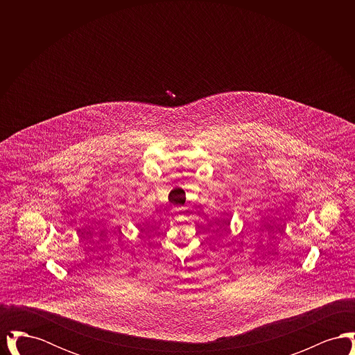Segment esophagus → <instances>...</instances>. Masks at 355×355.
<instances>
[{
    "instance_id": "34e87169",
    "label": "esophagus",
    "mask_w": 355,
    "mask_h": 355,
    "mask_svg": "<svg viewBox=\"0 0 355 355\" xmlns=\"http://www.w3.org/2000/svg\"><path fill=\"white\" fill-rule=\"evenodd\" d=\"M173 213H174V216H175L177 218H185V217H187L184 207H175V209L173 210Z\"/></svg>"
}]
</instances>
